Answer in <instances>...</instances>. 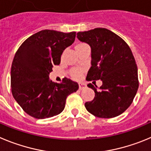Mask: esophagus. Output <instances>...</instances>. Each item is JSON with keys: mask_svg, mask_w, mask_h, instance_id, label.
<instances>
[{"mask_svg": "<svg viewBox=\"0 0 151 151\" xmlns=\"http://www.w3.org/2000/svg\"><path fill=\"white\" fill-rule=\"evenodd\" d=\"M86 87V84L84 83H79V89H81V90L85 89Z\"/></svg>", "mask_w": 151, "mask_h": 151, "instance_id": "obj_1", "label": "esophagus"}]
</instances>
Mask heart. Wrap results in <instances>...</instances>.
<instances>
[{"instance_id":"1","label":"heart","mask_w":151,"mask_h":151,"mask_svg":"<svg viewBox=\"0 0 151 151\" xmlns=\"http://www.w3.org/2000/svg\"><path fill=\"white\" fill-rule=\"evenodd\" d=\"M83 44H84V43H78V44H77V46H81V45H83ZM76 46V47H77ZM80 74H81V72L79 71V70H75L74 72V77H78L79 75H80Z\"/></svg>"}]
</instances>
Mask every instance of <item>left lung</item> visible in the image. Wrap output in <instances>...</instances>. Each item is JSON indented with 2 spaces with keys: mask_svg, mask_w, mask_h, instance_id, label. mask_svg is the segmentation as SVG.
I'll return each instance as SVG.
<instances>
[{
  "mask_svg": "<svg viewBox=\"0 0 151 151\" xmlns=\"http://www.w3.org/2000/svg\"><path fill=\"white\" fill-rule=\"evenodd\" d=\"M77 35L91 48V68L86 80L102 81L99 90L97 86L87 85L94 90L95 98L85 103L86 108L98 117L119 116L131 105L138 88V68L129 47L120 37L104 28Z\"/></svg>",
  "mask_w": 151,
  "mask_h": 151,
  "instance_id": "left-lung-1",
  "label": "left lung"
}]
</instances>
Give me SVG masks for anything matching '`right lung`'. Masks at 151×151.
Masks as SVG:
<instances>
[{"instance_id":"obj_1","label":"right lung","mask_w":151,"mask_h":151,"mask_svg":"<svg viewBox=\"0 0 151 151\" xmlns=\"http://www.w3.org/2000/svg\"><path fill=\"white\" fill-rule=\"evenodd\" d=\"M75 37L74 32L43 30L29 37L16 52L10 74L12 94L30 116L45 119L59 114L68 96L78 89V83L70 79L57 83L49 77Z\"/></svg>"}]
</instances>
